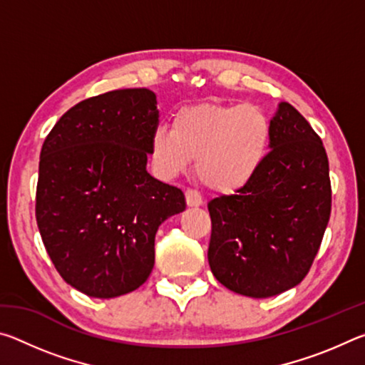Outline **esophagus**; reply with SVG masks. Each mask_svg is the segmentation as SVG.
<instances>
[{
    "mask_svg": "<svg viewBox=\"0 0 365 365\" xmlns=\"http://www.w3.org/2000/svg\"><path fill=\"white\" fill-rule=\"evenodd\" d=\"M185 200H187V205L191 206V207H197V206L202 205L201 195L197 193L196 190H191V188L185 191Z\"/></svg>",
    "mask_w": 365,
    "mask_h": 365,
    "instance_id": "34e87169",
    "label": "esophagus"
}]
</instances>
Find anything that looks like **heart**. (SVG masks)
Masks as SVG:
<instances>
[{"label":"heart","instance_id":"b5f03b06","mask_svg":"<svg viewBox=\"0 0 365 365\" xmlns=\"http://www.w3.org/2000/svg\"><path fill=\"white\" fill-rule=\"evenodd\" d=\"M272 122L256 104H190L158 127L151 138L154 164L165 175L187 170L193 159L206 188L233 193L248 185L269 154Z\"/></svg>","mask_w":365,"mask_h":365}]
</instances>
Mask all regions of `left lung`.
Listing matches in <instances>:
<instances>
[{
	"label": "left lung",
	"instance_id": "8db88e82",
	"mask_svg": "<svg viewBox=\"0 0 365 365\" xmlns=\"http://www.w3.org/2000/svg\"><path fill=\"white\" fill-rule=\"evenodd\" d=\"M270 122V151L255 178L207 202L212 274L228 289L251 298L280 294L302 282L331 211L322 140L288 103Z\"/></svg>",
	"mask_w": 365,
	"mask_h": 365
}]
</instances>
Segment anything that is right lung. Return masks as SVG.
Returning <instances> with one entry per match:
<instances>
[{"instance_id":"1","label":"right lung","mask_w":365,"mask_h":365,"mask_svg":"<svg viewBox=\"0 0 365 365\" xmlns=\"http://www.w3.org/2000/svg\"><path fill=\"white\" fill-rule=\"evenodd\" d=\"M156 104L148 88L91 96L41 146L35 217L43 245L59 275L93 298L143 285L158 227L187 206L180 188L146 172Z\"/></svg>"}]
</instances>
